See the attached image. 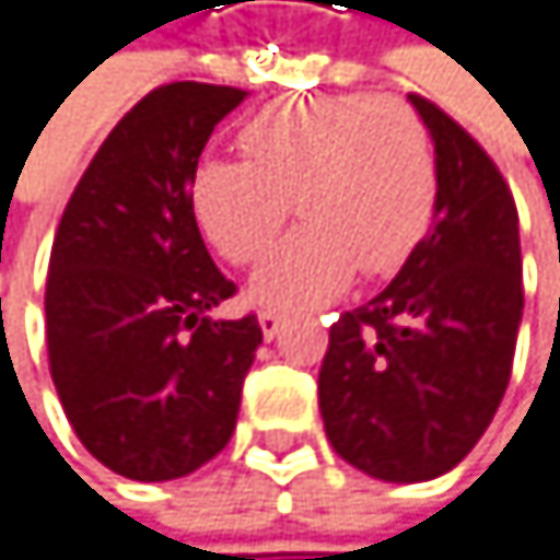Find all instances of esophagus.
I'll list each match as a JSON object with an SVG mask.
<instances>
[{"label":"esophagus","instance_id":"esophagus-1","mask_svg":"<svg viewBox=\"0 0 560 560\" xmlns=\"http://www.w3.org/2000/svg\"><path fill=\"white\" fill-rule=\"evenodd\" d=\"M258 325H261V335L271 341L278 331L285 328V315H282V312H261V315H258Z\"/></svg>","mask_w":560,"mask_h":560}]
</instances>
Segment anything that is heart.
I'll list each match as a JSON object with an SVG mask.
<instances>
[{"instance_id":"obj_1","label":"heart","mask_w":560,"mask_h":560,"mask_svg":"<svg viewBox=\"0 0 560 560\" xmlns=\"http://www.w3.org/2000/svg\"><path fill=\"white\" fill-rule=\"evenodd\" d=\"M242 162L209 159L188 182V206L235 265L282 232L292 198L305 219L252 275L271 308L331 302L354 271L392 275L424 238L438 206V155L424 118L401 98L362 92L285 98L238 132Z\"/></svg>"}]
</instances>
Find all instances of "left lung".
I'll list each match as a JSON object with an SVG mask.
<instances>
[{
	"label": "left lung",
	"instance_id": "left-lung-1",
	"mask_svg": "<svg viewBox=\"0 0 560 560\" xmlns=\"http://www.w3.org/2000/svg\"><path fill=\"white\" fill-rule=\"evenodd\" d=\"M434 142V225L392 285L328 331L318 408L331 448L382 481L452 471L491 424L522 325L511 188L448 112L408 95Z\"/></svg>",
	"mask_w": 560,
	"mask_h": 560
}]
</instances>
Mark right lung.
<instances>
[{
    "instance_id": "obj_1",
    "label": "right lung",
    "mask_w": 560,
    "mask_h": 560,
    "mask_svg": "<svg viewBox=\"0 0 560 560\" xmlns=\"http://www.w3.org/2000/svg\"><path fill=\"white\" fill-rule=\"evenodd\" d=\"M245 95L209 82L152 89L98 145L56 229L49 372L79 442L132 481L185 478L229 445L261 345L255 315H209L235 282L188 206L198 155Z\"/></svg>"
}]
</instances>
